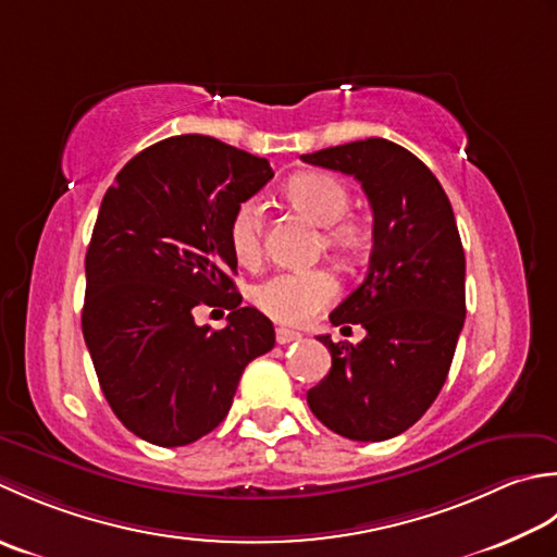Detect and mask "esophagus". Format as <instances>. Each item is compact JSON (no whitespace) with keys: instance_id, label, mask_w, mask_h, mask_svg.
<instances>
[{"instance_id":"obj_1","label":"esophagus","mask_w":557,"mask_h":557,"mask_svg":"<svg viewBox=\"0 0 557 557\" xmlns=\"http://www.w3.org/2000/svg\"><path fill=\"white\" fill-rule=\"evenodd\" d=\"M300 338H302V334L293 332V329H283V326H278V329H276V342H278L281 346L293 344V342H300Z\"/></svg>"}]
</instances>
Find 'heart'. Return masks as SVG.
<instances>
[{
	"instance_id": "heart-1",
	"label": "heart",
	"mask_w": 557,
	"mask_h": 557,
	"mask_svg": "<svg viewBox=\"0 0 557 557\" xmlns=\"http://www.w3.org/2000/svg\"><path fill=\"white\" fill-rule=\"evenodd\" d=\"M293 209L308 215L324 228V243L348 259L366 255L370 245L368 225L358 219H344L350 207V191L342 180L308 170L293 175L283 187ZM264 209L257 199L243 201L228 225V243L240 264L252 267L262 255ZM338 281L329 269L278 271L252 288V302L271 320L283 324H305L336 298Z\"/></svg>"
}]
</instances>
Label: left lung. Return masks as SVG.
<instances>
[{"label": "left lung", "mask_w": 557, "mask_h": 557, "mask_svg": "<svg viewBox=\"0 0 557 557\" xmlns=\"http://www.w3.org/2000/svg\"><path fill=\"white\" fill-rule=\"evenodd\" d=\"M300 158L354 175L372 207L368 276L329 314L334 326L360 324L366 338L334 344L317 336L332 370L308 392V404L336 435L389 440L437 399L467 317V259L451 203L421 158L387 139Z\"/></svg>", "instance_id": "left-lung-1"}]
</instances>
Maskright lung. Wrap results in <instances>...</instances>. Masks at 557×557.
I'll return each instance as SVG.
<instances>
[{"mask_svg":"<svg viewBox=\"0 0 557 557\" xmlns=\"http://www.w3.org/2000/svg\"><path fill=\"white\" fill-rule=\"evenodd\" d=\"M274 177L267 158L201 134L170 136L124 165L86 252L82 329L100 389L122 425L183 447L228 416L247 362L274 348V324L240 308L228 225ZM199 304L232 310L219 333Z\"/></svg>","mask_w":557,"mask_h":557,"instance_id":"1","label":"right lung"}]
</instances>
